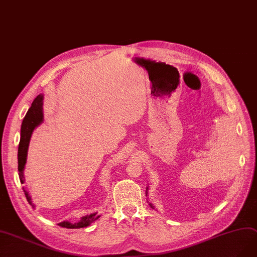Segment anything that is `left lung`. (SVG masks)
Listing matches in <instances>:
<instances>
[{"label": "left lung", "instance_id": "8db88e82", "mask_svg": "<svg viewBox=\"0 0 257 257\" xmlns=\"http://www.w3.org/2000/svg\"><path fill=\"white\" fill-rule=\"evenodd\" d=\"M150 206H151V207H154V206H153V205H151V204H150Z\"/></svg>", "mask_w": 257, "mask_h": 257}]
</instances>
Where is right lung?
I'll list each match as a JSON object with an SVG mask.
<instances>
[{
	"mask_svg": "<svg viewBox=\"0 0 257 257\" xmlns=\"http://www.w3.org/2000/svg\"><path fill=\"white\" fill-rule=\"evenodd\" d=\"M42 95H38V96L35 98L33 101L31 108L28 109L26 115L23 119L22 122V127H21V139H20V143H19V148H18V170H19V178H20L21 183H24V176H23V169L26 163V157H27V149H28V144H30V140L32 137V134L34 129L40 125L42 118H43V114H42ZM25 197L27 199V201L32 204V199L28 195V193L23 188ZM99 216L97 213H94L88 216H84L81 218V220L77 223H71L69 221H63L60 222L59 225L62 227H66V229H80V227H84L90 225L93 221L98 219Z\"/></svg>",
	"mask_w": 257,
	"mask_h": 257,
	"instance_id": "1",
	"label": "right lung"
}]
</instances>
